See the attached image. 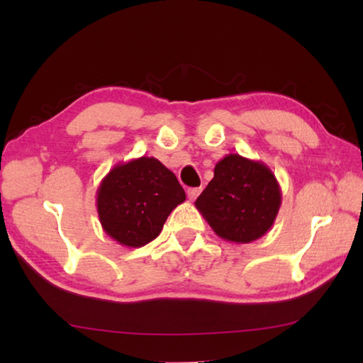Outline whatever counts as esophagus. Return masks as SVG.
<instances>
[{"instance_id":"34e87169","label":"esophagus","mask_w":363,"mask_h":363,"mask_svg":"<svg viewBox=\"0 0 363 363\" xmlns=\"http://www.w3.org/2000/svg\"><path fill=\"white\" fill-rule=\"evenodd\" d=\"M199 194H201V187H191V189L187 190V196H189L190 201H195L196 196H198Z\"/></svg>"}]
</instances>
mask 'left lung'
I'll return each mask as SVG.
<instances>
[{"mask_svg":"<svg viewBox=\"0 0 363 363\" xmlns=\"http://www.w3.org/2000/svg\"><path fill=\"white\" fill-rule=\"evenodd\" d=\"M281 203L279 182L269 167L240 154H226L195 206L215 234L242 245L272 229Z\"/></svg>","mask_w":363,"mask_h":363,"instance_id":"1","label":"left lung"}]
</instances>
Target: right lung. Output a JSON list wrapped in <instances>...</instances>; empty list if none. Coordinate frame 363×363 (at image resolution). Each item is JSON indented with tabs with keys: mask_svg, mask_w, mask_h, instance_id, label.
<instances>
[{
	"mask_svg": "<svg viewBox=\"0 0 363 363\" xmlns=\"http://www.w3.org/2000/svg\"><path fill=\"white\" fill-rule=\"evenodd\" d=\"M186 201L173 172L156 157L142 156L115 165L96 190L104 233L128 248L154 240L168 215Z\"/></svg>",
	"mask_w": 363,
	"mask_h": 363,
	"instance_id": "add662e5",
	"label": "right lung"
}]
</instances>
